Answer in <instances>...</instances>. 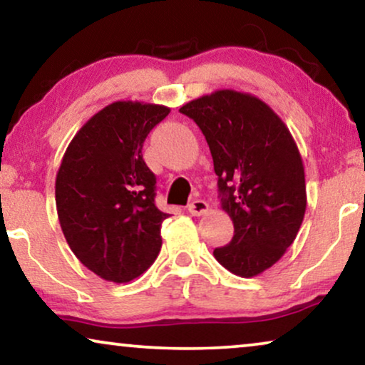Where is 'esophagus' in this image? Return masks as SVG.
<instances>
[{
  "label": "esophagus",
  "mask_w": 365,
  "mask_h": 365,
  "mask_svg": "<svg viewBox=\"0 0 365 365\" xmlns=\"http://www.w3.org/2000/svg\"><path fill=\"white\" fill-rule=\"evenodd\" d=\"M187 211L191 212L192 216H202V214H206L209 211V204L206 201H202V199H196V201L189 204Z\"/></svg>",
  "instance_id": "esophagus-1"
}]
</instances>
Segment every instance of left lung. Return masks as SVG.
I'll list each match as a JSON object with an SVG mask.
<instances>
[{
	"instance_id": "obj_1",
	"label": "left lung",
	"mask_w": 365,
	"mask_h": 365,
	"mask_svg": "<svg viewBox=\"0 0 365 365\" xmlns=\"http://www.w3.org/2000/svg\"><path fill=\"white\" fill-rule=\"evenodd\" d=\"M179 111L206 136L221 207L234 224L232 241L214 257L236 276H259L284 256L306 214L297 144L272 108L249 93L217 89Z\"/></svg>"
}]
</instances>
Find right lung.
Returning a JSON list of instances; mask_svg holds the SVG:
<instances>
[{"instance_id":"1","label":"right lung","mask_w":365,"mask_h":365,"mask_svg":"<svg viewBox=\"0 0 365 365\" xmlns=\"http://www.w3.org/2000/svg\"><path fill=\"white\" fill-rule=\"evenodd\" d=\"M163 104L114 101L74 134L56 174V209L66 242L81 264L109 282H129L156 261L161 224L156 176L143 159Z\"/></svg>"}]
</instances>
